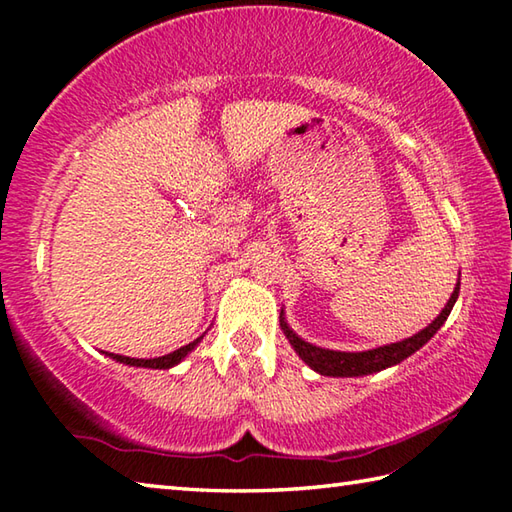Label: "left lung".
Returning <instances> with one entry per match:
<instances>
[{
	"mask_svg": "<svg viewBox=\"0 0 512 512\" xmlns=\"http://www.w3.org/2000/svg\"><path fill=\"white\" fill-rule=\"evenodd\" d=\"M458 289H461V282L456 284L452 298L447 300L445 309L440 311L436 318H433V323L420 329L418 334H413L411 339L397 341L391 345H381V348L366 350V352L325 350V348H318V345H314V343L302 341L300 336L287 325L284 314H280V327L284 329V334H287V339L293 345V350L298 352V357L305 361L311 370H316L325 377H363V375H370V372H379L384 368L397 366V363L404 361L406 357H411L413 352H418L422 345L427 343L431 336L445 325L449 311H452L454 302L458 298Z\"/></svg>",
	"mask_w": 512,
	"mask_h": 512,
	"instance_id": "obj_1",
	"label": "left lung"
}]
</instances>
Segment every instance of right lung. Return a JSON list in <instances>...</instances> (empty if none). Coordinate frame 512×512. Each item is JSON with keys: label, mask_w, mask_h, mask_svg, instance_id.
Masks as SVG:
<instances>
[{"label": "right lung", "mask_w": 512, "mask_h": 512, "mask_svg": "<svg viewBox=\"0 0 512 512\" xmlns=\"http://www.w3.org/2000/svg\"><path fill=\"white\" fill-rule=\"evenodd\" d=\"M203 339V336H201ZM201 339H196V341H192V343H187V345H183V348H178V350H173V352H169V354H164V357H155V359H131V357H124V354H112V352H106L110 359H115V361H119V363H126V366H137V368H155V370H169V368H173V366H178L180 361H183L189 352H192L196 345H198V341Z\"/></svg>", "instance_id": "obj_1"}]
</instances>
